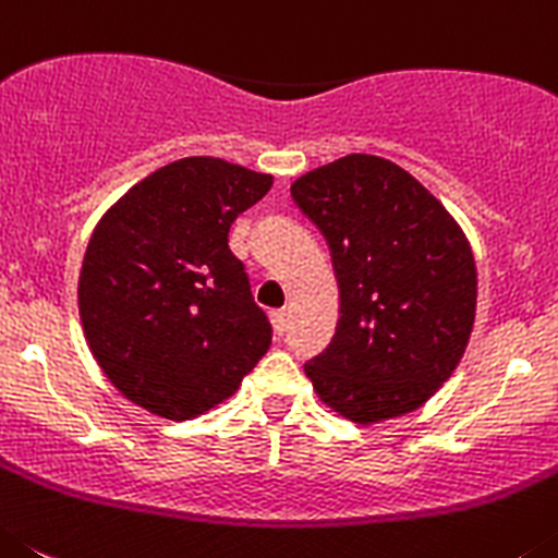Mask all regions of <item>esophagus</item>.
<instances>
[{
    "mask_svg": "<svg viewBox=\"0 0 558 558\" xmlns=\"http://www.w3.org/2000/svg\"><path fill=\"white\" fill-rule=\"evenodd\" d=\"M269 319H272V328H275V333H278V336H283V333H286V325H289V311H286V308H278V311H272V314H269Z\"/></svg>",
    "mask_w": 558,
    "mask_h": 558,
    "instance_id": "1",
    "label": "esophagus"
}]
</instances>
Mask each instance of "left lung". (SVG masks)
<instances>
[{"instance_id":"obj_1","label":"left lung","mask_w":558,"mask_h":558,"mask_svg":"<svg viewBox=\"0 0 558 558\" xmlns=\"http://www.w3.org/2000/svg\"><path fill=\"white\" fill-rule=\"evenodd\" d=\"M291 197L328 239L339 278V328L305 364L314 391L361 425L420 409L473 333L478 275L464 230L420 180L378 155L311 169Z\"/></svg>"}]
</instances>
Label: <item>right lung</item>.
I'll use <instances>...</instances> for the list:
<instances>
[{"label": "right lung", "instance_id": "obj_1", "mask_svg": "<svg viewBox=\"0 0 558 558\" xmlns=\"http://www.w3.org/2000/svg\"><path fill=\"white\" fill-rule=\"evenodd\" d=\"M272 174L194 155L155 169L102 214L77 280L80 323L105 378L163 420H194L242 386L272 344L233 219Z\"/></svg>", "mask_w": 558, "mask_h": 558}]
</instances>
